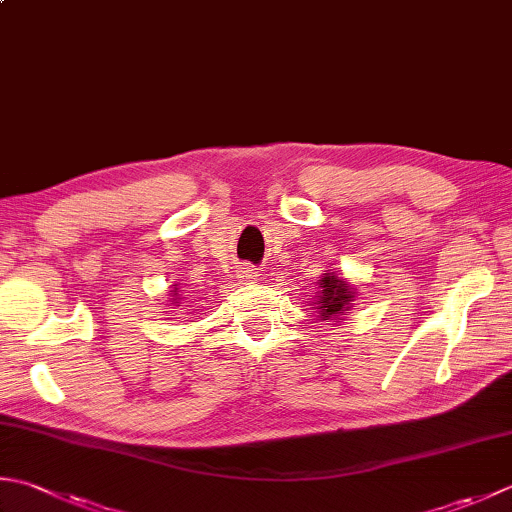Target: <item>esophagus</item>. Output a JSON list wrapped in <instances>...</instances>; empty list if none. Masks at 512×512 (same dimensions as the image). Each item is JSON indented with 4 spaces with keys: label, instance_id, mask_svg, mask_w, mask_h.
Segmentation results:
<instances>
[{
    "label": "esophagus",
    "instance_id": "34e87169",
    "mask_svg": "<svg viewBox=\"0 0 512 512\" xmlns=\"http://www.w3.org/2000/svg\"><path fill=\"white\" fill-rule=\"evenodd\" d=\"M237 277L242 284H255L259 279V273L253 266H244L242 270H237Z\"/></svg>",
    "mask_w": 512,
    "mask_h": 512
}]
</instances>
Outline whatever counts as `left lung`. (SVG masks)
<instances>
[{
    "label": "left lung",
    "mask_w": 512,
    "mask_h": 512,
    "mask_svg": "<svg viewBox=\"0 0 512 512\" xmlns=\"http://www.w3.org/2000/svg\"><path fill=\"white\" fill-rule=\"evenodd\" d=\"M357 297V288L346 282L342 273L337 270H324L322 279H317V293L313 299V306L317 308L319 319H328V322H339L348 310H353Z\"/></svg>",
    "instance_id": "1"
}]
</instances>
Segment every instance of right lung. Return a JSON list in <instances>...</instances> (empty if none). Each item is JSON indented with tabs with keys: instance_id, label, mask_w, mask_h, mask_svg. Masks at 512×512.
I'll return each mask as SVG.
<instances>
[{
	"instance_id": "right-lung-1",
	"label": "right lung",
	"mask_w": 512,
	"mask_h": 512,
	"mask_svg": "<svg viewBox=\"0 0 512 512\" xmlns=\"http://www.w3.org/2000/svg\"><path fill=\"white\" fill-rule=\"evenodd\" d=\"M170 297H173V299H170V302H173L175 306L182 304V297H179V288H177V284H175V288H173V290H170Z\"/></svg>"
}]
</instances>
